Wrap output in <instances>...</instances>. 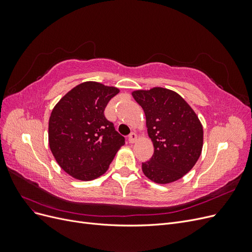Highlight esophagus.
<instances>
[{
    "mask_svg": "<svg viewBox=\"0 0 252 252\" xmlns=\"http://www.w3.org/2000/svg\"><path fill=\"white\" fill-rule=\"evenodd\" d=\"M136 139H138V135H136L134 132H131L130 134L128 135V141H129V143H134L135 141H136Z\"/></svg>",
    "mask_w": 252,
    "mask_h": 252,
    "instance_id": "obj_1",
    "label": "esophagus"
}]
</instances>
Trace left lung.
Segmentation results:
<instances>
[{
  "instance_id": "8db88e82",
  "label": "left lung",
  "mask_w": 252,
  "mask_h": 252,
  "mask_svg": "<svg viewBox=\"0 0 252 252\" xmlns=\"http://www.w3.org/2000/svg\"><path fill=\"white\" fill-rule=\"evenodd\" d=\"M132 96L146 116L154 156L142 170L158 184H168L191 170L203 148V126L192 108L172 90L155 87Z\"/></svg>"
}]
</instances>
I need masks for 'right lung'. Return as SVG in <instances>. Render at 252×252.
Returning a JSON list of instances; mask_svg holds the SVG:
<instances>
[{
    "mask_svg": "<svg viewBox=\"0 0 252 252\" xmlns=\"http://www.w3.org/2000/svg\"><path fill=\"white\" fill-rule=\"evenodd\" d=\"M120 90L84 82L61 98L48 125L49 147L56 161L74 179L91 181L104 174L125 144L104 110Z\"/></svg>",
    "mask_w": 252,
    "mask_h": 252,
    "instance_id": "add662e5",
    "label": "right lung"
}]
</instances>
